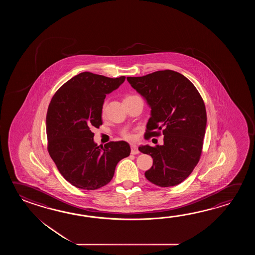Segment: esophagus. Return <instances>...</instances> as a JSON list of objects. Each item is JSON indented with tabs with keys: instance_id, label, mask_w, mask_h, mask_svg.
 I'll return each instance as SVG.
<instances>
[{
	"instance_id": "1",
	"label": "esophagus",
	"mask_w": 255,
	"mask_h": 255,
	"mask_svg": "<svg viewBox=\"0 0 255 255\" xmlns=\"http://www.w3.org/2000/svg\"><path fill=\"white\" fill-rule=\"evenodd\" d=\"M138 153H139V151H138L136 146L132 145V146H131V154H132V155H135V154H138Z\"/></svg>"
}]
</instances>
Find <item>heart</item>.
Returning a JSON list of instances; mask_svg holds the SVG:
<instances>
[{"label": "heart", "mask_w": 255, "mask_h": 255, "mask_svg": "<svg viewBox=\"0 0 255 255\" xmlns=\"http://www.w3.org/2000/svg\"><path fill=\"white\" fill-rule=\"evenodd\" d=\"M128 98H130V97H128ZM122 136H123L125 139H127V140H132V139L134 138L133 134H131L130 132H127V131L122 133Z\"/></svg>", "instance_id": "b5f03b06"}]
</instances>
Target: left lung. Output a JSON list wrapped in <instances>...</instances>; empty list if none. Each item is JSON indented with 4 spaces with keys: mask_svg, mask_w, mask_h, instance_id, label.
I'll list each match as a JSON object with an SVG mask.
<instances>
[{
    "mask_svg": "<svg viewBox=\"0 0 255 255\" xmlns=\"http://www.w3.org/2000/svg\"><path fill=\"white\" fill-rule=\"evenodd\" d=\"M127 79L151 109L145 138L164 135L161 146L138 147L153 158L146 179L164 188L181 183L199 162L203 146L207 114L200 93L187 77L172 70Z\"/></svg>",
    "mask_w": 255,
    "mask_h": 255,
    "instance_id": "obj_1",
    "label": "left lung"
}]
</instances>
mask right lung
Segmentation results:
<instances>
[{"label": "right lung", "mask_w": 255, "mask_h": 255, "mask_svg": "<svg viewBox=\"0 0 255 255\" xmlns=\"http://www.w3.org/2000/svg\"><path fill=\"white\" fill-rule=\"evenodd\" d=\"M83 72L72 77L54 94L46 115L49 155L60 173L83 190L99 189L110 182L117 164L128 157L126 141L105 146L94 142L93 128L102 125L104 100L125 81Z\"/></svg>", "instance_id": "obj_1"}]
</instances>
